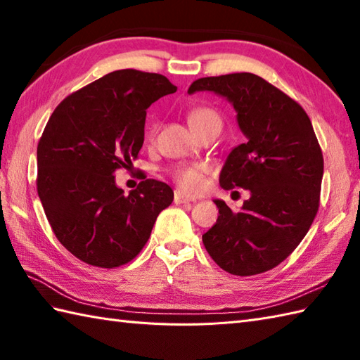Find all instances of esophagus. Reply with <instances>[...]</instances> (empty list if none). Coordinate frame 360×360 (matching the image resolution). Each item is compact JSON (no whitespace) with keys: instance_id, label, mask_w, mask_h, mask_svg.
<instances>
[{"instance_id":"obj_1","label":"esophagus","mask_w":360,"mask_h":360,"mask_svg":"<svg viewBox=\"0 0 360 360\" xmlns=\"http://www.w3.org/2000/svg\"><path fill=\"white\" fill-rule=\"evenodd\" d=\"M195 201H196L195 196L182 193L181 190H176V192H174V202L176 204H187V202H195Z\"/></svg>"}]
</instances>
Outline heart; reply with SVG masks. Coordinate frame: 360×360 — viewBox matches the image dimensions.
<instances>
[{"mask_svg":"<svg viewBox=\"0 0 360 360\" xmlns=\"http://www.w3.org/2000/svg\"><path fill=\"white\" fill-rule=\"evenodd\" d=\"M188 124L195 131L205 125L221 124V119L217 111L207 106H196L188 112ZM207 173V167L204 164H182L172 168V176L181 188L187 192H198L204 186V176Z\"/></svg>","mask_w":360,"mask_h":360,"instance_id":"heart-1","label":"heart"}]
</instances>
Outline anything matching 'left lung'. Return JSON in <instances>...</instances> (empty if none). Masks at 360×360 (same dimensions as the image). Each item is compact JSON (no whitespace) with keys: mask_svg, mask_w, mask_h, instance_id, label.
Wrapping results in <instances>:
<instances>
[{"mask_svg":"<svg viewBox=\"0 0 360 360\" xmlns=\"http://www.w3.org/2000/svg\"><path fill=\"white\" fill-rule=\"evenodd\" d=\"M196 91L233 105L246 142L229 153L219 184L250 192L240 212L215 200L219 215L202 243L229 274L266 272L292 254L317 215L323 155L314 128L300 105L255 74L198 79L188 94Z\"/></svg>","mask_w":360,"mask_h":360,"instance_id":"8db88e82","label":"left lung"}]
</instances>
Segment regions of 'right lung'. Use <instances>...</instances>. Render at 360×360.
Listing matches in <instances>:
<instances>
[{"label":"right lung","mask_w":360,"mask_h":360,"mask_svg":"<svg viewBox=\"0 0 360 360\" xmlns=\"http://www.w3.org/2000/svg\"><path fill=\"white\" fill-rule=\"evenodd\" d=\"M155 72L120 70L75 91L53 110L37 147V192L57 240L82 262L117 267L139 254L173 190L142 181L124 195L114 172L143 143L147 108L176 93Z\"/></svg>","instance_id":"right-lung-1"}]
</instances>
